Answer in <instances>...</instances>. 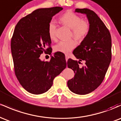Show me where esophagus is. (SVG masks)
<instances>
[{"label": "esophagus", "instance_id": "34e87169", "mask_svg": "<svg viewBox=\"0 0 121 121\" xmlns=\"http://www.w3.org/2000/svg\"><path fill=\"white\" fill-rule=\"evenodd\" d=\"M68 59H69V56H68V55H65V59H66V61H68Z\"/></svg>", "mask_w": 121, "mask_h": 121}]
</instances>
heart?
Here are the masks:
<instances>
[{
	"label": "heart",
	"instance_id": "1",
	"mask_svg": "<svg viewBox=\"0 0 121 121\" xmlns=\"http://www.w3.org/2000/svg\"><path fill=\"white\" fill-rule=\"evenodd\" d=\"M61 23L72 30V36L78 41H82L88 34L90 30V24L87 21L82 20L81 16L72 11L65 13L60 19ZM48 35L52 40L56 38L57 26L56 22L52 20L49 23L48 28ZM76 42L73 40L61 41L54 47L55 52L68 54L76 46Z\"/></svg>",
	"mask_w": 121,
	"mask_h": 121
}]
</instances>
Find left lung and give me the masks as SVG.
I'll use <instances>...</instances> for the list:
<instances>
[{"label": "left lung", "mask_w": 121, "mask_h": 121, "mask_svg": "<svg viewBox=\"0 0 121 121\" xmlns=\"http://www.w3.org/2000/svg\"><path fill=\"white\" fill-rule=\"evenodd\" d=\"M75 12L86 15L90 30L88 34L73 51L78 61L68 59V67L75 73L68 81V86L75 94L85 95L100 85L112 59V38L109 30L94 11L87 8H76ZM86 64L79 67L80 61Z\"/></svg>", "instance_id": "left-lung-1"}]
</instances>
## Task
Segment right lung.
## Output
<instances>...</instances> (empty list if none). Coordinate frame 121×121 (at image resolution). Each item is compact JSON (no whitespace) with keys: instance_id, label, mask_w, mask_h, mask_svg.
<instances>
[{"instance_id":"obj_1","label":"right lung","mask_w":121,"mask_h":121,"mask_svg":"<svg viewBox=\"0 0 121 121\" xmlns=\"http://www.w3.org/2000/svg\"><path fill=\"white\" fill-rule=\"evenodd\" d=\"M62 9L55 7L36 9L21 19L15 28L11 48L15 75L30 93L40 94L48 91L53 79L66 66L60 52H55L49 61L40 59L44 52L51 55L52 48H46L51 44L48 25L53 16Z\"/></svg>"}]
</instances>
